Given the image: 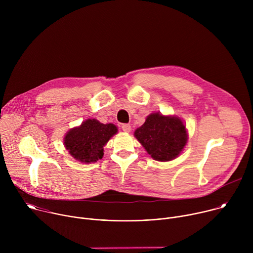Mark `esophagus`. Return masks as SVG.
I'll return each instance as SVG.
<instances>
[{
    "label": "esophagus",
    "mask_w": 253,
    "mask_h": 253,
    "mask_svg": "<svg viewBox=\"0 0 253 253\" xmlns=\"http://www.w3.org/2000/svg\"><path fill=\"white\" fill-rule=\"evenodd\" d=\"M122 130H123L124 132H126V133H129V132L131 131V126H130V124H123V125H122Z\"/></svg>",
    "instance_id": "obj_1"
}]
</instances>
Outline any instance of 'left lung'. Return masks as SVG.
I'll return each instance as SVG.
<instances>
[{
  "label": "left lung",
  "instance_id": "8db88e82",
  "mask_svg": "<svg viewBox=\"0 0 253 253\" xmlns=\"http://www.w3.org/2000/svg\"><path fill=\"white\" fill-rule=\"evenodd\" d=\"M134 137L154 160L168 162L181 154L188 141V132L180 117L154 112L135 130Z\"/></svg>",
  "mask_w": 253,
  "mask_h": 253
}]
</instances>
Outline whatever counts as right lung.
Instances as JSON below:
<instances>
[{"instance_id": "right-lung-1", "label": "right lung", "mask_w": 253, "mask_h": 253, "mask_svg": "<svg viewBox=\"0 0 253 253\" xmlns=\"http://www.w3.org/2000/svg\"><path fill=\"white\" fill-rule=\"evenodd\" d=\"M117 132V126L112 123L103 124L97 119H87L66 133L64 146L74 159L90 164L102 159L104 146Z\"/></svg>"}]
</instances>
